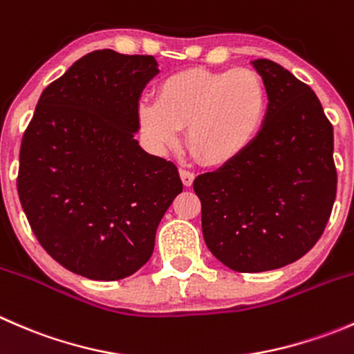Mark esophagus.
Wrapping results in <instances>:
<instances>
[{"mask_svg":"<svg viewBox=\"0 0 354 354\" xmlns=\"http://www.w3.org/2000/svg\"><path fill=\"white\" fill-rule=\"evenodd\" d=\"M180 176H181V181H183V185H185V187H192V185H194L195 174L192 173V171H187V169H180Z\"/></svg>","mask_w":354,"mask_h":354,"instance_id":"esophagus-1","label":"esophagus"}]
</instances>
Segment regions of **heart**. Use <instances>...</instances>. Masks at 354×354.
I'll return each instance as SVG.
<instances>
[{
    "label": "heart",
    "mask_w": 354,
    "mask_h": 354,
    "mask_svg": "<svg viewBox=\"0 0 354 354\" xmlns=\"http://www.w3.org/2000/svg\"><path fill=\"white\" fill-rule=\"evenodd\" d=\"M267 108L269 95L257 71L192 68L166 78L156 101H142L137 120L156 152L174 147L187 128V147L207 166L221 167L255 144Z\"/></svg>",
    "instance_id": "b5f03b06"
}]
</instances>
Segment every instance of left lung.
<instances>
[{
  "instance_id": "1",
  "label": "left lung",
  "mask_w": 354,
  "mask_h": 354,
  "mask_svg": "<svg viewBox=\"0 0 354 354\" xmlns=\"http://www.w3.org/2000/svg\"><path fill=\"white\" fill-rule=\"evenodd\" d=\"M269 95L263 130L234 162L194 181L207 248L236 272L301 259L335 200L334 130L315 92L270 59L250 62Z\"/></svg>"
}]
</instances>
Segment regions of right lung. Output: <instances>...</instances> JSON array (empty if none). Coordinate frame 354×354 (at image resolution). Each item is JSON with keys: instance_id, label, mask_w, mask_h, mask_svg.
I'll list each match as a JSON object with an SVG mask.
<instances>
[{"instance_id": "1", "label": "right lung", "mask_w": 354, "mask_h": 354, "mask_svg": "<svg viewBox=\"0 0 354 354\" xmlns=\"http://www.w3.org/2000/svg\"><path fill=\"white\" fill-rule=\"evenodd\" d=\"M154 56L102 49L44 88L20 147L19 197L42 248L94 281L130 277L149 262L156 231L183 192L173 162L135 140Z\"/></svg>"}]
</instances>
